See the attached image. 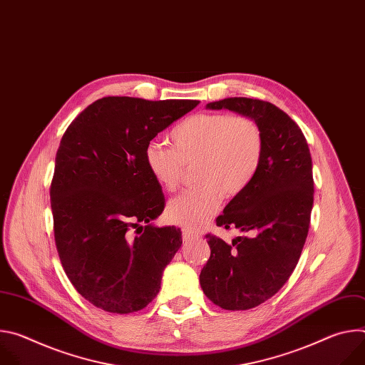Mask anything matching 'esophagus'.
Returning <instances> with one entry per match:
<instances>
[{
  "label": "esophagus",
  "mask_w": 365,
  "mask_h": 365,
  "mask_svg": "<svg viewBox=\"0 0 365 365\" xmlns=\"http://www.w3.org/2000/svg\"><path fill=\"white\" fill-rule=\"evenodd\" d=\"M196 237V234L193 232V231H190V230H186V228H183L182 230V238H183V241L186 242V241H190V240H193Z\"/></svg>",
  "instance_id": "1"
}]
</instances>
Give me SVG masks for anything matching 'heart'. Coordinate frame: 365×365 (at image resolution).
<instances>
[{"instance_id": "obj_1", "label": "heart", "mask_w": 365, "mask_h": 365, "mask_svg": "<svg viewBox=\"0 0 365 365\" xmlns=\"http://www.w3.org/2000/svg\"><path fill=\"white\" fill-rule=\"evenodd\" d=\"M172 147L150 141L144 163L153 179L165 190L175 192L185 168L195 165V187L173 197L168 218L187 228L206 225L220 210L224 193L235 196L252 180L263 155V134L245 115L196 114L178 124Z\"/></svg>"}]
</instances>
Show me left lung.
I'll list each match as a JSON object with an SVG mask.
<instances>
[{
	"instance_id": "left-lung-1",
	"label": "left lung",
	"mask_w": 365,
	"mask_h": 365,
	"mask_svg": "<svg viewBox=\"0 0 365 365\" xmlns=\"http://www.w3.org/2000/svg\"><path fill=\"white\" fill-rule=\"evenodd\" d=\"M206 108L250 117L263 134V155L252 180L217 218L218 227L244 235L227 244L207 234L211 257L199 276L211 302L247 310L274 296L299 262L314 206L312 158L302 130L270 102L225 98Z\"/></svg>"
}]
</instances>
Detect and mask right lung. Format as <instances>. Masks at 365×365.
Here are the masks:
<instances>
[{
	"mask_svg": "<svg viewBox=\"0 0 365 365\" xmlns=\"http://www.w3.org/2000/svg\"><path fill=\"white\" fill-rule=\"evenodd\" d=\"M197 103L107 96L62 137L50 187L55 241L71 283L102 310L145 307L182 245L180 228L151 222L165 196L145 168L144 148Z\"/></svg>",
	"mask_w": 365,
	"mask_h": 365,
	"instance_id": "add662e5",
	"label": "right lung"
}]
</instances>
